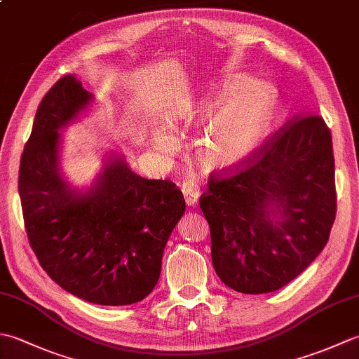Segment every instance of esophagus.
I'll return each mask as SVG.
<instances>
[{
  "label": "esophagus",
  "instance_id": "esophagus-1",
  "mask_svg": "<svg viewBox=\"0 0 359 359\" xmlns=\"http://www.w3.org/2000/svg\"><path fill=\"white\" fill-rule=\"evenodd\" d=\"M182 193H184L185 202L188 207H194L197 201H199L201 191H199V188H197V185L193 184V182H185V184L182 185Z\"/></svg>",
  "mask_w": 359,
  "mask_h": 359
}]
</instances>
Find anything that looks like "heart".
Returning <instances> with one entry per match:
<instances>
[{
  "label": "heart",
  "mask_w": 359,
  "mask_h": 359,
  "mask_svg": "<svg viewBox=\"0 0 359 359\" xmlns=\"http://www.w3.org/2000/svg\"><path fill=\"white\" fill-rule=\"evenodd\" d=\"M273 106L274 95L270 88L243 79L226 83L210 98L196 104L187 116L188 120L212 118L196 142L197 162L208 170L239 162L265 133ZM179 118L174 117V121ZM152 143L160 152L168 154L172 151L175 139L168 129H158L152 135Z\"/></svg>",
  "instance_id": "1"
}]
</instances>
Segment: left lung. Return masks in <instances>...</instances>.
I'll return each mask as SVG.
<instances>
[{"label":"left lung","instance_id":"obj_1","mask_svg":"<svg viewBox=\"0 0 359 359\" xmlns=\"http://www.w3.org/2000/svg\"><path fill=\"white\" fill-rule=\"evenodd\" d=\"M199 205L212 265L236 292H276L315 261L337 216L329 126L294 116L233 166L208 177Z\"/></svg>","mask_w":359,"mask_h":359}]
</instances>
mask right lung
<instances>
[{
    "label": "right lung",
    "mask_w": 359,
    "mask_h": 359,
    "mask_svg": "<svg viewBox=\"0 0 359 359\" xmlns=\"http://www.w3.org/2000/svg\"><path fill=\"white\" fill-rule=\"evenodd\" d=\"M89 100L74 75L43 97L20 162L22 217L30 247L53 282L98 306H129L156 287L185 199L171 180L143 179L123 158L106 166L88 194L67 187L58 172V129Z\"/></svg>",
    "instance_id": "add662e5"
}]
</instances>
